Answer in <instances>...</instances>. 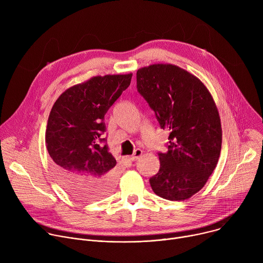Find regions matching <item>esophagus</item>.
Segmentation results:
<instances>
[{
  "mask_svg": "<svg viewBox=\"0 0 263 263\" xmlns=\"http://www.w3.org/2000/svg\"><path fill=\"white\" fill-rule=\"evenodd\" d=\"M141 155H142V151H141V149L136 148L135 151H134V153L129 157V159L132 160V161H134V160H137Z\"/></svg>",
  "mask_w": 263,
  "mask_h": 263,
  "instance_id": "esophagus-1",
  "label": "esophagus"
}]
</instances>
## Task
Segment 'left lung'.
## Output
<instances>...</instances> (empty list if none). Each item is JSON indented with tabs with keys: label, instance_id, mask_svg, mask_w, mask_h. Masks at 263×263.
I'll return each instance as SVG.
<instances>
[{
	"label": "left lung",
	"instance_id": "8db88e82",
	"mask_svg": "<svg viewBox=\"0 0 263 263\" xmlns=\"http://www.w3.org/2000/svg\"><path fill=\"white\" fill-rule=\"evenodd\" d=\"M136 81L161 129L170 131L168 151L158 153L160 168L149 184L163 199H190L203 189L220 154V119L213 98L200 79L174 64L141 67Z\"/></svg>",
	"mask_w": 263,
	"mask_h": 263
}]
</instances>
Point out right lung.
<instances>
[{
    "mask_svg": "<svg viewBox=\"0 0 263 263\" xmlns=\"http://www.w3.org/2000/svg\"><path fill=\"white\" fill-rule=\"evenodd\" d=\"M131 78L132 73L92 77L66 89L52 107L46 143L53 172L66 193L80 201L103 199L114 189L117 160L102 136L104 118Z\"/></svg>",
    "mask_w": 263,
    "mask_h": 263,
    "instance_id": "right-lung-1",
    "label": "right lung"
}]
</instances>
